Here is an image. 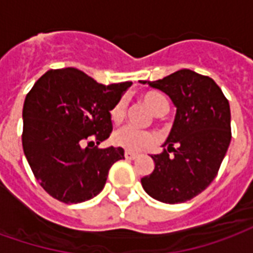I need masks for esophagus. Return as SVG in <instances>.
Listing matches in <instances>:
<instances>
[{"mask_svg":"<svg viewBox=\"0 0 253 253\" xmlns=\"http://www.w3.org/2000/svg\"><path fill=\"white\" fill-rule=\"evenodd\" d=\"M125 157H126L127 160H135L138 157L137 153H132V152H128V150H126L125 152Z\"/></svg>","mask_w":253,"mask_h":253,"instance_id":"1","label":"esophagus"}]
</instances>
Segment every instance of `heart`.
Listing matches in <instances>:
<instances>
[{
	"instance_id": "1",
	"label": "heart",
	"mask_w": 253,
	"mask_h": 253,
	"mask_svg": "<svg viewBox=\"0 0 253 253\" xmlns=\"http://www.w3.org/2000/svg\"><path fill=\"white\" fill-rule=\"evenodd\" d=\"M141 100L154 116H164L169 111L168 100L159 92H146L142 94ZM125 112H126L125 100H119L110 112L112 122L119 123L125 118ZM154 141H156V137L153 132L146 131V130H137L130 126L122 127L112 134V142L115 143L116 146H121L128 152H139L143 149L150 148Z\"/></svg>"
}]
</instances>
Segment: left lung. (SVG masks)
<instances>
[{
	"mask_svg": "<svg viewBox=\"0 0 253 253\" xmlns=\"http://www.w3.org/2000/svg\"><path fill=\"white\" fill-rule=\"evenodd\" d=\"M169 96L176 116L154 169L141 179L146 194L175 205L192 199L214 180L232 139L230 107L207 76L181 69L157 81H141Z\"/></svg>",
	"mask_w": 253,
	"mask_h": 253,
	"instance_id": "obj_1",
	"label": "left lung"
}]
</instances>
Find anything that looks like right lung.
Segmentation results:
<instances>
[{"label": "right lung", "mask_w": 253, "mask_h": 253, "mask_svg": "<svg viewBox=\"0 0 253 253\" xmlns=\"http://www.w3.org/2000/svg\"><path fill=\"white\" fill-rule=\"evenodd\" d=\"M131 83L103 85L65 67L44 73L23 107V149L41 186L63 203L89 201L104 188L122 148L97 149L112 130L110 111Z\"/></svg>", "instance_id": "1"}]
</instances>
